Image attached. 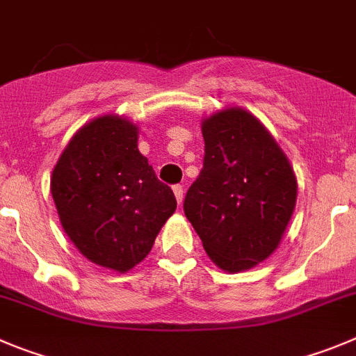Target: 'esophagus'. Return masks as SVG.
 Listing matches in <instances>:
<instances>
[{
    "mask_svg": "<svg viewBox=\"0 0 356 356\" xmlns=\"http://www.w3.org/2000/svg\"><path fill=\"white\" fill-rule=\"evenodd\" d=\"M172 192H175L176 201H178V204L184 203V195H185L184 187H181V185H175V187H172Z\"/></svg>",
    "mask_w": 356,
    "mask_h": 356,
    "instance_id": "1",
    "label": "esophagus"
}]
</instances>
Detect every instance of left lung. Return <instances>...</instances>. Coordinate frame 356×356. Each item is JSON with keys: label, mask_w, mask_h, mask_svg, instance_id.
Here are the masks:
<instances>
[{"label": "left lung", "mask_w": 356, "mask_h": 356, "mask_svg": "<svg viewBox=\"0 0 356 356\" xmlns=\"http://www.w3.org/2000/svg\"><path fill=\"white\" fill-rule=\"evenodd\" d=\"M204 161L184 201L185 217L218 268L242 272L279 247L296 203L288 156L259 120L242 107L201 123Z\"/></svg>", "instance_id": "obj_1"}]
</instances>
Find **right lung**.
<instances>
[{"mask_svg": "<svg viewBox=\"0 0 356 356\" xmlns=\"http://www.w3.org/2000/svg\"><path fill=\"white\" fill-rule=\"evenodd\" d=\"M138 127L106 114L81 127L51 176L61 226L95 265L123 273L141 263L175 213L171 187L138 149Z\"/></svg>", "mask_w": 356, "mask_h": 356, "instance_id": "right-lung-1", "label": "right lung"}]
</instances>
